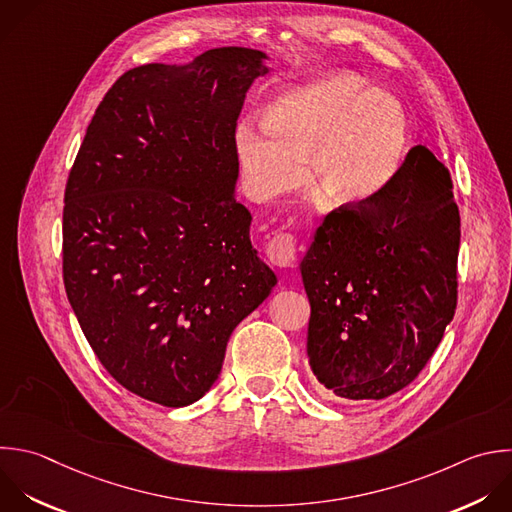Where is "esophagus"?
I'll return each instance as SVG.
<instances>
[{
  "label": "esophagus",
  "mask_w": 512,
  "mask_h": 512,
  "mask_svg": "<svg viewBox=\"0 0 512 512\" xmlns=\"http://www.w3.org/2000/svg\"><path fill=\"white\" fill-rule=\"evenodd\" d=\"M266 254L272 266L288 268L296 258V236L292 232H278L266 246Z\"/></svg>",
  "instance_id": "34e87169"
}]
</instances>
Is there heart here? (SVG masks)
Returning a JSON list of instances; mask_svg holds the SVG:
<instances>
[{
  "label": "heart",
  "mask_w": 512,
  "mask_h": 512,
  "mask_svg": "<svg viewBox=\"0 0 512 512\" xmlns=\"http://www.w3.org/2000/svg\"><path fill=\"white\" fill-rule=\"evenodd\" d=\"M264 126L242 122L236 150L250 190L276 196L308 178L336 204H360L388 182L404 142L396 100L364 92L350 74H330L284 90Z\"/></svg>",
  "instance_id": "b5f03b06"
}]
</instances>
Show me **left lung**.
<instances>
[{"mask_svg": "<svg viewBox=\"0 0 512 512\" xmlns=\"http://www.w3.org/2000/svg\"><path fill=\"white\" fill-rule=\"evenodd\" d=\"M458 244L450 174L422 146L372 198L324 218L300 264L324 388L380 400L420 374L454 316Z\"/></svg>", "mask_w": 512, "mask_h": 512, "instance_id": "obj_1", "label": "left lung"}]
</instances>
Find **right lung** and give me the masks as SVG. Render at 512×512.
<instances>
[{
    "instance_id": "add662e5",
    "label": "right lung",
    "mask_w": 512,
    "mask_h": 512,
    "mask_svg": "<svg viewBox=\"0 0 512 512\" xmlns=\"http://www.w3.org/2000/svg\"><path fill=\"white\" fill-rule=\"evenodd\" d=\"M264 58L216 48L126 72L68 176V300L110 376L162 406L210 390L232 330L276 284L234 196L236 126Z\"/></svg>"
}]
</instances>
